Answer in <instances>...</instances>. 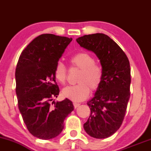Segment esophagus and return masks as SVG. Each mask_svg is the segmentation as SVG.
<instances>
[{"label":"esophagus","instance_id":"34e87169","mask_svg":"<svg viewBox=\"0 0 151 151\" xmlns=\"http://www.w3.org/2000/svg\"><path fill=\"white\" fill-rule=\"evenodd\" d=\"M74 104V108H77L78 106H79V105H80V104H79V103H76V102H74V103L73 104Z\"/></svg>","mask_w":151,"mask_h":151}]
</instances>
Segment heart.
<instances>
[{
	"label": "heart",
	"mask_w": 151,
	"mask_h": 151,
	"mask_svg": "<svg viewBox=\"0 0 151 151\" xmlns=\"http://www.w3.org/2000/svg\"><path fill=\"white\" fill-rule=\"evenodd\" d=\"M70 62L72 67L81 70L77 79L78 84L65 87L62 90V94L72 101H83L89 96V88L91 91H95L99 88L103 79V70L101 66L95 63L92 55L85 52H78L71 57ZM54 75L60 84L66 82L67 69L63 62H57Z\"/></svg>",
	"instance_id": "heart-1"
}]
</instances>
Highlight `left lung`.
Here are the masks:
<instances>
[{
	"mask_svg": "<svg viewBox=\"0 0 151 151\" xmlns=\"http://www.w3.org/2000/svg\"><path fill=\"white\" fill-rule=\"evenodd\" d=\"M81 47L99 59L103 79L94 97L87 102L91 113L84 129L90 136L106 138L121 127L130 98L131 68L123 50L106 35H86L77 39Z\"/></svg>",
	"mask_w": 151,
	"mask_h": 151,
	"instance_id": "1",
	"label": "left lung"
}]
</instances>
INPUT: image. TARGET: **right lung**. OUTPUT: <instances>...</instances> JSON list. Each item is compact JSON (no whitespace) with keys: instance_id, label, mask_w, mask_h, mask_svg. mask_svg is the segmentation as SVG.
Listing matches in <instances>:
<instances>
[{"instance_id":"right-lung-1","label":"right lung","mask_w":151,"mask_h":151,"mask_svg":"<svg viewBox=\"0 0 151 151\" xmlns=\"http://www.w3.org/2000/svg\"><path fill=\"white\" fill-rule=\"evenodd\" d=\"M72 40L53 34L40 35L22 52L17 64L18 109L29 132L40 139L58 136L65 118L74 110L68 99L51 104L60 93L55 67Z\"/></svg>"}]
</instances>
